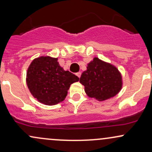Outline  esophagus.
Instances as JSON below:
<instances>
[{
  "label": "esophagus",
  "instance_id": "1",
  "mask_svg": "<svg viewBox=\"0 0 152 152\" xmlns=\"http://www.w3.org/2000/svg\"><path fill=\"white\" fill-rule=\"evenodd\" d=\"M76 76H78V78H80V77H81V71H78V72H77V73H76Z\"/></svg>",
  "mask_w": 152,
  "mask_h": 152
}]
</instances>
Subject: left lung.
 <instances>
[{
  "instance_id": "1",
  "label": "left lung",
  "mask_w": 152,
  "mask_h": 152,
  "mask_svg": "<svg viewBox=\"0 0 152 152\" xmlns=\"http://www.w3.org/2000/svg\"><path fill=\"white\" fill-rule=\"evenodd\" d=\"M80 82L85 86L88 96L100 101L115 96L122 88V77L118 69L97 57L88 64Z\"/></svg>"
}]
</instances>
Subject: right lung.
I'll use <instances>...</instances> for the list:
<instances>
[{"instance_id": "1", "label": "right lung", "mask_w": 152, "mask_h": 152, "mask_svg": "<svg viewBox=\"0 0 152 152\" xmlns=\"http://www.w3.org/2000/svg\"><path fill=\"white\" fill-rule=\"evenodd\" d=\"M56 58L41 56L32 61L27 73V84L31 94L40 103L54 105L64 100L71 84L79 78L64 71Z\"/></svg>"}]
</instances>
